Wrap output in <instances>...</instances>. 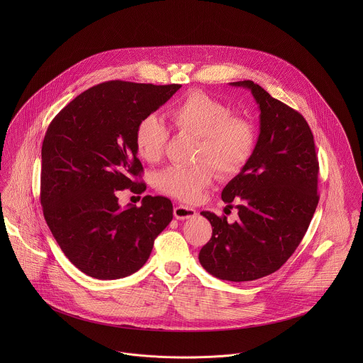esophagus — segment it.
Masks as SVG:
<instances>
[{"label":"esophagus","mask_w":363,"mask_h":363,"mask_svg":"<svg viewBox=\"0 0 363 363\" xmlns=\"http://www.w3.org/2000/svg\"><path fill=\"white\" fill-rule=\"evenodd\" d=\"M173 213L176 216V219H190V218H194L196 216V209L194 208L189 207V206H183V204H179L176 206L173 209Z\"/></svg>","instance_id":"34e87169"}]
</instances>
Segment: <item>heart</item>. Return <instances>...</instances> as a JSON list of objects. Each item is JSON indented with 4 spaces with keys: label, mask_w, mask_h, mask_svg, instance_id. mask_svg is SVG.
<instances>
[{
    "label": "heart",
    "mask_w": 363,
    "mask_h": 363,
    "mask_svg": "<svg viewBox=\"0 0 363 363\" xmlns=\"http://www.w3.org/2000/svg\"><path fill=\"white\" fill-rule=\"evenodd\" d=\"M167 116L173 125L200 138L194 166L172 164L156 174V187L173 199L194 203L213 179L239 173L255 154L257 127L245 117L235 116L222 101L203 91H193L173 104ZM169 130L155 116H144L135 125L137 154L147 162H156L164 151Z\"/></svg>",
    "instance_id": "b5f03b06"
}]
</instances>
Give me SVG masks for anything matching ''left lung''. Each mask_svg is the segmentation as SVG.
Returning <instances> with one entry per match:
<instances>
[{
	"label": "left lung",
	"mask_w": 363,
	"mask_h": 363,
	"mask_svg": "<svg viewBox=\"0 0 363 363\" xmlns=\"http://www.w3.org/2000/svg\"><path fill=\"white\" fill-rule=\"evenodd\" d=\"M252 91L259 108L255 154L222 190L239 219L203 211L212 236L199 259L219 279L255 281L279 269L302 242L318 204V160L305 117L253 81L232 82Z\"/></svg>",
	"instance_id": "obj_1"
}]
</instances>
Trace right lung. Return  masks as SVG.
I'll list each match as a JSON object with an SVG mask.
<instances>
[{"mask_svg": "<svg viewBox=\"0 0 363 363\" xmlns=\"http://www.w3.org/2000/svg\"><path fill=\"white\" fill-rule=\"evenodd\" d=\"M182 85L107 81L67 104L42 145L40 203L60 249L98 279L124 278L150 259L156 236L173 218L166 197L118 206L117 193L143 194L137 123L166 104Z\"/></svg>", "mask_w": 363, "mask_h": 363, "instance_id": "add662e5", "label": "right lung"}]
</instances>
